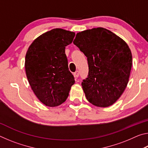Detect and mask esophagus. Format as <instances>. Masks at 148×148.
I'll use <instances>...</instances> for the list:
<instances>
[{
    "label": "esophagus",
    "instance_id": "1",
    "mask_svg": "<svg viewBox=\"0 0 148 148\" xmlns=\"http://www.w3.org/2000/svg\"><path fill=\"white\" fill-rule=\"evenodd\" d=\"M74 77H76V78H77V77L79 76V72L78 71H76L74 73Z\"/></svg>",
    "mask_w": 148,
    "mask_h": 148
}]
</instances>
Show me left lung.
<instances>
[{"mask_svg":"<svg viewBox=\"0 0 148 148\" xmlns=\"http://www.w3.org/2000/svg\"><path fill=\"white\" fill-rule=\"evenodd\" d=\"M73 43L87 57L89 74L82 83L87 101L99 107L114 104L131 74L132 59L128 45L102 27L78 32Z\"/></svg>","mask_w":148,"mask_h":148,"instance_id":"8db88e82","label":"left lung"}]
</instances>
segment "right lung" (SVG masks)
Instances as JSON below:
<instances>
[{"mask_svg":"<svg viewBox=\"0 0 148 148\" xmlns=\"http://www.w3.org/2000/svg\"><path fill=\"white\" fill-rule=\"evenodd\" d=\"M74 36V32L52 29L35 39L27 50V77L35 95L46 106L63 103L75 83L65 54V47L72 43Z\"/></svg>","mask_w":148,"mask_h":148,"instance_id":"obj_1","label":"right lung"}]
</instances>
